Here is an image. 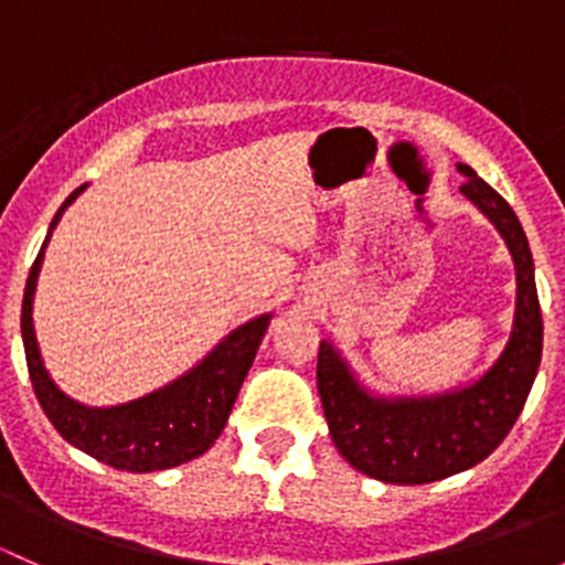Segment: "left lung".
I'll return each mask as SVG.
<instances>
[{"label": "left lung", "instance_id": "left-lung-1", "mask_svg": "<svg viewBox=\"0 0 565 565\" xmlns=\"http://www.w3.org/2000/svg\"><path fill=\"white\" fill-rule=\"evenodd\" d=\"M457 169L461 193L492 221L516 267L514 328L498 361L465 388L385 398L358 383L330 341H319L317 388L330 437L355 470L385 483H431L487 459L520 418L541 363L544 322L520 218L467 163Z\"/></svg>", "mask_w": 565, "mask_h": 565}]
</instances>
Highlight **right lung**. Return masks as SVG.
Segmentation results:
<instances>
[{
    "label": "right lung",
    "instance_id": "1",
    "mask_svg": "<svg viewBox=\"0 0 565 565\" xmlns=\"http://www.w3.org/2000/svg\"><path fill=\"white\" fill-rule=\"evenodd\" d=\"M84 188L87 185L76 188L56 210L43 248L26 278L24 303H21V339H24L32 388L45 418L78 451L117 470H169V467L202 457L218 440L273 315H262L232 330L199 366L147 396L117 404V407H87V404L73 402L56 388L54 380L45 372L38 350L35 324H32V300H35L38 273L51 232Z\"/></svg>",
    "mask_w": 565,
    "mask_h": 565
}]
</instances>
